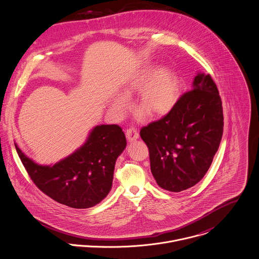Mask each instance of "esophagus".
Here are the masks:
<instances>
[{
  "mask_svg": "<svg viewBox=\"0 0 259 259\" xmlns=\"http://www.w3.org/2000/svg\"><path fill=\"white\" fill-rule=\"evenodd\" d=\"M126 137H127V139L129 140V141H134V140H136V139H138V137H139V134H138V132H137V130L135 129V128H128L127 130H126Z\"/></svg>",
  "mask_w": 259,
  "mask_h": 259,
  "instance_id": "1",
  "label": "esophagus"
}]
</instances>
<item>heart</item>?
Returning <instances> with one entry per match:
<instances>
[{
  "instance_id": "obj_1",
  "label": "heart",
  "mask_w": 259,
  "mask_h": 259,
  "mask_svg": "<svg viewBox=\"0 0 259 259\" xmlns=\"http://www.w3.org/2000/svg\"><path fill=\"white\" fill-rule=\"evenodd\" d=\"M124 95H115L110 102L112 110L122 115L129 107L127 97H132L139 93L136 108L144 111L152 117H162L167 115L177 106L181 89L177 74L168 67H157L154 64H146L136 70L122 88ZM139 119H144L145 115L140 113Z\"/></svg>"
}]
</instances>
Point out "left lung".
I'll return each mask as SVG.
<instances>
[{
  "instance_id": "left-lung-1",
  "label": "left lung",
  "mask_w": 259,
  "mask_h": 259,
  "mask_svg": "<svg viewBox=\"0 0 259 259\" xmlns=\"http://www.w3.org/2000/svg\"><path fill=\"white\" fill-rule=\"evenodd\" d=\"M223 126L217 85L210 74L199 72L192 91L180 98L171 112L140 130L157 185L175 193L197 185L212 164Z\"/></svg>"
}]
</instances>
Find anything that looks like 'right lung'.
Wrapping results in <instances>:
<instances>
[{"instance_id":"1","label":"right lung","mask_w":259,"mask_h":259,"mask_svg":"<svg viewBox=\"0 0 259 259\" xmlns=\"http://www.w3.org/2000/svg\"><path fill=\"white\" fill-rule=\"evenodd\" d=\"M118 125L96 126L82 146L53 165H40L15 143L17 153L37 188L59 204L87 209L103 201L112 189L115 163L126 147Z\"/></svg>"}]
</instances>
